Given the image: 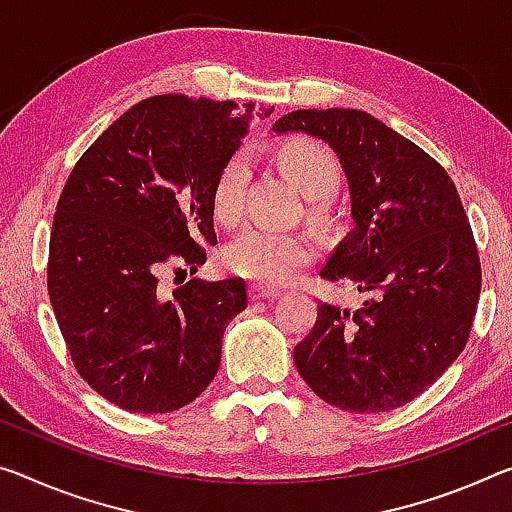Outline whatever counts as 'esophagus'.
Returning a JSON list of instances; mask_svg holds the SVG:
<instances>
[{"label":"esophagus","instance_id":"34e87169","mask_svg":"<svg viewBox=\"0 0 512 512\" xmlns=\"http://www.w3.org/2000/svg\"><path fill=\"white\" fill-rule=\"evenodd\" d=\"M278 296H280L278 289H269V287H262V285L250 287V298H253V300H275Z\"/></svg>","mask_w":512,"mask_h":512}]
</instances>
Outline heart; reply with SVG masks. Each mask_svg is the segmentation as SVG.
<instances>
[{
  "instance_id": "obj_1",
  "label": "heart",
  "mask_w": 512,
  "mask_h": 512,
  "mask_svg": "<svg viewBox=\"0 0 512 512\" xmlns=\"http://www.w3.org/2000/svg\"><path fill=\"white\" fill-rule=\"evenodd\" d=\"M280 166L307 198H328L339 186V164L326 145L296 139L282 145ZM250 180L248 154H234L214 184V212L225 225L237 223L246 202ZM314 243L307 234L280 232L262 225H248L223 248V266L239 278L259 285H282L298 269L312 262Z\"/></svg>"
}]
</instances>
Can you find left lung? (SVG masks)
Masks as SVG:
<instances>
[{
	"label": "left lung",
	"instance_id": "obj_1",
	"mask_svg": "<svg viewBox=\"0 0 512 512\" xmlns=\"http://www.w3.org/2000/svg\"><path fill=\"white\" fill-rule=\"evenodd\" d=\"M273 132H305L337 152L353 227L321 278L367 296L358 310L319 305L294 348L300 378L339 410L401 408L462 353L481 296V262L456 184L367 111L298 109L275 120Z\"/></svg>",
	"mask_w": 512,
	"mask_h": 512
}]
</instances>
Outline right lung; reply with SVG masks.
<instances>
[{
	"label": "right lung",
	"mask_w": 512,
	"mask_h": 512,
	"mask_svg": "<svg viewBox=\"0 0 512 512\" xmlns=\"http://www.w3.org/2000/svg\"><path fill=\"white\" fill-rule=\"evenodd\" d=\"M253 116V102L148 97L104 129L63 186L50 303L79 376L127 412L159 415L198 399L221 364L227 323L246 310L241 278H193L173 291L161 278L207 262L214 184Z\"/></svg>",
	"instance_id": "right-lung-1"
}]
</instances>
